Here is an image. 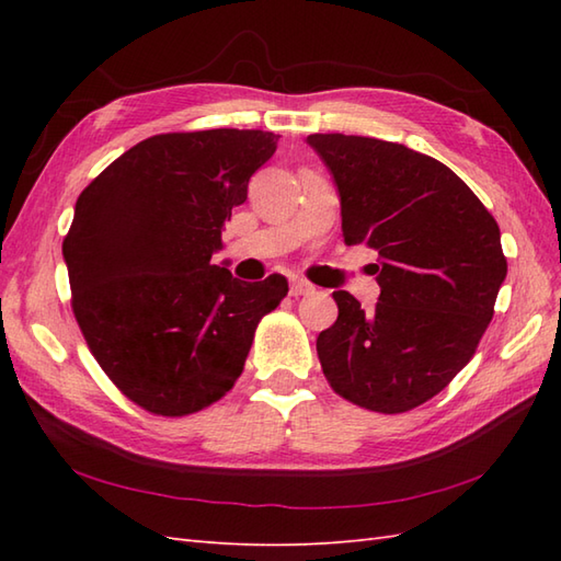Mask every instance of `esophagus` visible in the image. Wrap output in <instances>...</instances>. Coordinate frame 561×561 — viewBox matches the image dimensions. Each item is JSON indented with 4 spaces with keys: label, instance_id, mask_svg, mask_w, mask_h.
Listing matches in <instances>:
<instances>
[{
    "label": "esophagus",
    "instance_id": "1",
    "mask_svg": "<svg viewBox=\"0 0 561 561\" xmlns=\"http://www.w3.org/2000/svg\"><path fill=\"white\" fill-rule=\"evenodd\" d=\"M316 289L311 287V284L304 282V279H291V296H308L313 294Z\"/></svg>",
    "mask_w": 561,
    "mask_h": 561
}]
</instances>
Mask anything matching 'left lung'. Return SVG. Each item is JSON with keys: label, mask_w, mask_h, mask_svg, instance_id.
<instances>
[{"label": "left lung", "mask_w": 561, "mask_h": 561, "mask_svg": "<svg viewBox=\"0 0 561 561\" xmlns=\"http://www.w3.org/2000/svg\"><path fill=\"white\" fill-rule=\"evenodd\" d=\"M335 178L347 245L378 253L371 311L335 291L340 316L316 350L340 398L380 414L444 390L494 316L506 279L499 224L448 165L396 141L308 137Z\"/></svg>", "instance_id": "1"}]
</instances>
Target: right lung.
<instances>
[{
  "label": "right lung",
  "instance_id": "1",
  "mask_svg": "<svg viewBox=\"0 0 561 561\" xmlns=\"http://www.w3.org/2000/svg\"><path fill=\"white\" fill-rule=\"evenodd\" d=\"M279 135H153L83 187L62 255L91 354L141 410L185 416L241 376L255 328L287 296L277 274L248 284L211 265L224 221Z\"/></svg>",
  "mask_w": 561,
  "mask_h": 561
}]
</instances>
